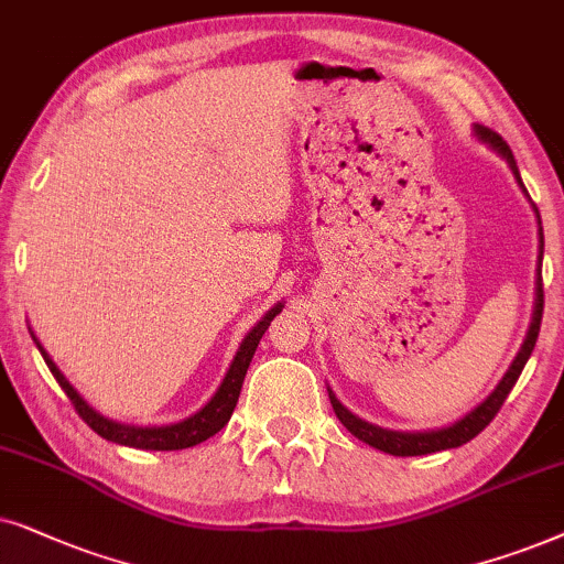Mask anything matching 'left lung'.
<instances>
[{
	"label": "left lung",
	"mask_w": 564,
	"mask_h": 564,
	"mask_svg": "<svg viewBox=\"0 0 564 564\" xmlns=\"http://www.w3.org/2000/svg\"><path fill=\"white\" fill-rule=\"evenodd\" d=\"M475 137L482 141V144L490 147L495 154L502 156V160L508 162V167H510V172H513L518 187L527 193V187H523V180H521V172H518V164L513 160V152H510V147L506 144V141H502V137H498V133L490 131V129H485V126H475ZM527 198H529V193H527ZM531 206H534V204H531ZM534 214H536V224H539V268H536L534 314H531V325H529L527 340H523L521 350L516 352L513 364L508 366L506 377L500 379V384L495 387L490 394H487V400L479 402L475 410H469L467 415L459 417L456 423L446 425V427H435V431H389V427L373 425V423H369V420L352 415V412L345 408L340 400H337L333 389L327 387L329 402H333V410H335L337 420H340V423L348 427V431L356 435L358 441H364V444H369L373 448H379V452L392 454V456H425V454H435V452H446V448L464 446L467 441H471L475 435H479V431H485V427L490 425V420L498 415V410L502 408V402H506L510 389L516 387L518 377H521L523 366H527L531 350H534V345H536L539 327H542V312H544V289H542L544 231H542V219H539V208L536 206H534Z\"/></svg>",
	"instance_id": "left-lung-1"
}]
</instances>
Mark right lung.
I'll return each instance as SVG.
<instances>
[{"instance_id":"obj_1","label":"right lung","mask_w":564,"mask_h":564,"mask_svg":"<svg viewBox=\"0 0 564 564\" xmlns=\"http://www.w3.org/2000/svg\"><path fill=\"white\" fill-rule=\"evenodd\" d=\"M281 310H283V304L278 302L273 310H268L265 317H262L258 325H254L250 333L245 335V340L239 343L235 360H231L227 377H224V381L219 384V389H216V394L212 397V400H208L198 412H193L191 417L177 420V423H170V425H131V423H118V420H112V417H105L102 412H97L93 404H89L85 397H82L77 389L69 384V379H66L62 369L54 364V358L48 356V350L43 348L33 329L30 327L28 329H30V335H33L37 350H41V356H43V360H46L51 373H54V379L58 381V387L64 389L66 397H69L74 404V410L79 412V417L85 420V423L93 427L97 435H102L105 441H112V444L144 448V452H180V448H191L195 444H204L206 438H212V435L219 433L221 427L229 423L231 412H235V408H237L239 392H242L245 373H247V369H250V360L254 356V350H258L260 337L265 335L270 322H273V317Z\"/></svg>"}]
</instances>
